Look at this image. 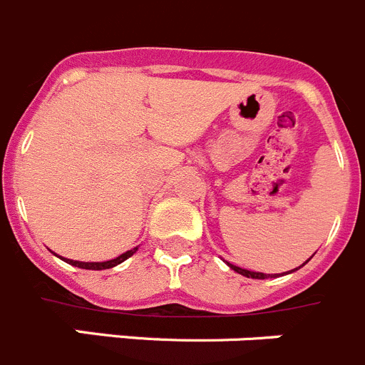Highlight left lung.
<instances>
[{"label": "left lung", "instance_id": "left-lung-1", "mask_svg": "<svg viewBox=\"0 0 365 365\" xmlns=\"http://www.w3.org/2000/svg\"><path fill=\"white\" fill-rule=\"evenodd\" d=\"M229 267L232 269V271H236V272H240V274H244V277H247V278H262V280H264V278H267V274H264V272H255V271H247V269H242V267H236V265H232V264H227ZM302 267V265H300Z\"/></svg>", "mask_w": 365, "mask_h": 365}]
</instances>
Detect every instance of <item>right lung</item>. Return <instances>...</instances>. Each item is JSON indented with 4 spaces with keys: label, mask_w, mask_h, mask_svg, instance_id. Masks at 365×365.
I'll use <instances>...</instances> for the list:
<instances>
[{
    "label": "right lung",
    "mask_w": 365,
    "mask_h": 365,
    "mask_svg": "<svg viewBox=\"0 0 365 365\" xmlns=\"http://www.w3.org/2000/svg\"><path fill=\"white\" fill-rule=\"evenodd\" d=\"M136 251H138V247H134V249H130V251L123 252V255H120L118 258H114V260H109V262H76V260H67V258H65V262H67V264H71V265H74V267L101 271V269H110V267H114V265L121 264L123 260L130 258V256H133Z\"/></svg>",
    "instance_id": "right-lung-1"
}]
</instances>
